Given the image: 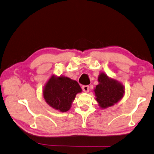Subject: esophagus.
<instances>
[{"instance_id": "esophagus-1", "label": "esophagus", "mask_w": 154, "mask_h": 154, "mask_svg": "<svg viewBox=\"0 0 154 154\" xmlns=\"http://www.w3.org/2000/svg\"><path fill=\"white\" fill-rule=\"evenodd\" d=\"M82 90L85 92H88L89 90H90V87H89V86H83Z\"/></svg>"}]
</instances>
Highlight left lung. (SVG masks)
<instances>
[{
    "instance_id": "8db88e82",
    "label": "left lung",
    "mask_w": 154,
    "mask_h": 154,
    "mask_svg": "<svg viewBox=\"0 0 154 154\" xmlns=\"http://www.w3.org/2000/svg\"><path fill=\"white\" fill-rule=\"evenodd\" d=\"M98 82L93 91L95 99L101 109L109 108L122 99L125 92L122 83L109 77L104 72L98 75Z\"/></svg>"
}]
</instances>
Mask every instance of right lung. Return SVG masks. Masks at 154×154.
<instances>
[{
	"instance_id": "1",
	"label": "right lung",
	"mask_w": 154,
	"mask_h": 154,
	"mask_svg": "<svg viewBox=\"0 0 154 154\" xmlns=\"http://www.w3.org/2000/svg\"><path fill=\"white\" fill-rule=\"evenodd\" d=\"M82 88L76 80L67 76L53 74L43 89V98L49 106L60 112H67Z\"/></svg>"
}]
</instances>
